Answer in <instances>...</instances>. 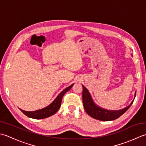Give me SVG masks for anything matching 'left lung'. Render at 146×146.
<instances>
[{"label":"left lung","instance_id":"obj_1","mask_svg":"<svg viewBox=\"0 0 146 146\" xmlns=\"http://www.w3.org/2000/svg\"><path fill=\"white\" fill-rule=\"evenodd\" d=\"M82 102L86 112L91 117L99 120L110 121L117 119L130 108L133 102V101H132L129 106L125 107L122 110L115 111L106 110L101 108L95 105L90 93L84 86H82Z\"/></svg>","mask_w":146,"mask_h":146}]
</instances>
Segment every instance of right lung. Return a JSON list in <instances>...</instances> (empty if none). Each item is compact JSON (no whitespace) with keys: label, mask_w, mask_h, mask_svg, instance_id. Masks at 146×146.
Masks as SVG:
<instances>
[{"label":"right lung","mask_w":146,"mask_h":146,"mask_svg":"<svg viewBox=\"0 0 146 146\" xmlns=\"http://www.w3.org/2000/svg\"><path fill=\"white\" fill-rule=\"evenodd\" d=\"M72 86L73 84L69 86V87L67 88H65V90H64L58 95V96L56 98V99L53 101L50 105L45 107L44 108L34 111H26L25 110H23L21 109H20V110L25 115H26L29 118L35 119H43L49 117L50 116L54 115L55 113L58 110V109L61 105V102L63 96L66 92L70 90V88L72 87Z\"/></svg>","instance_id":"obj_1"}]
</instances>
